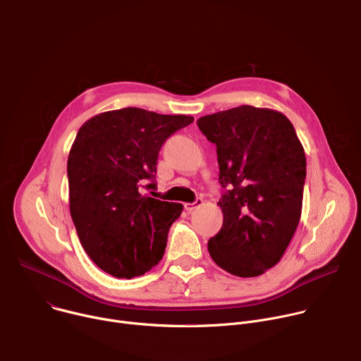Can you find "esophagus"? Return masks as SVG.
Returning a JSON list of instances; mask_svg holds the SVG:
<instances>
[{"label": "esophagus", "mask_w": 361, "mask_h": 361, "mask_svg": "<svg viewBox=\"0 0 361 361\" xmlns=\"http://www.w3.org/2000/svg\"><path fill=\"white\" fill-rule=\"evenodd\" d=\"M202 204H204V200H202V198H197L194 202H185V204H184V209H185L188 213H191V212H194L195 209L201 207Z\"/></svg>", "instance_id": "1"}]
</instances>
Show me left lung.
Listing matches in <instances>:
<instances>
[{
	"mask_svg": "<svg viewBox=\"0 0 361 361\" xmlns=\"http://www.w3.org/2000/svg\"><path fill=\"white\" fill-rule=\"evenodd\" d=\"M197 126L217 147L220 231L209 240L214 263L237 277L274 267L301 217L305 154L290 120L270 109L240 106Z\"/></svg>",
	"mask_w": 361,
	"mask_h": 361,
	"instance_id": "8db88e82",
	"label": "left lung"
}]
</instances>
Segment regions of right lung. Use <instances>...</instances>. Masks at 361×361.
<instances>
[{
    "mask_svg": "<svg viewBox=\"0 0 361 361\" xmlns=\"http://www.w3.org/2000/svg\"><path fill=\"white\" fill-rule=\"evenodd\" d=\"M192 121L128 107L97 114L78 130L67 161L70 213L82 248L102 271L133 279L163 259L183 205L144 195L142 188L156 177L164 141Z\"/></svg>",
    "mask_w": 361,
    "mask_h": 361,
    "instance_id": "right-lung-1",
    "label": "right lung"
}]
</instances>
